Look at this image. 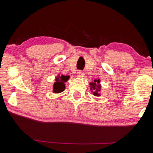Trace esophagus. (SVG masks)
Here are the masks:
<instances>
[{
	"instance_id": "esophagus-1",
	"label": "esophagus",
	"mask_w": 153,
	"mask_h": 153,
	"mask_svg": "<svg viewBox=\"0 0 153 153\" xmlns=\"http://www.w3.org/2000/svg\"><path fill=\"white\" fill-rule=\"evenodd\" d=\"M77 76L78 77H84V72L79 71L77 72Z\"/></svg>"
}]
</instances>
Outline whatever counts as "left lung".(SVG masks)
Listing matches in <instances>:
<instances>
[{
  "instance_id": "left-lung-1",
  "label": "left lung",
  "mask_w": 153,
  "mask_h": 153,
  "mask_svg": "<svg viewBox=\"0 0 153 153\" xmlns=\"http://www.w3.org/2000/svg\"><path fill=\"white\" fill-rule=\"evenodd\" d=\"M90 88L92 94L95 97H100L101 92V84H100V79L99 78L95 79L92 82H90Z\"/></svg>"
}]
</instances>
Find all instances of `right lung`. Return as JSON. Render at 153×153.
<instances>
[{"label": "right lung", "mask_w": 153, "mask_h": 153, "mask_svg": "<svg viewBox=\"0 0 153 153\" xmlns=\"http://www.w3.org/2000/svg\"><path fill=\"white\" fill-rule=\"evenodd\" d=\"M69 77H70L68 76H63V75L58 74L55 77V82L54 83L53 85V92L55 93V94H59V93L63 92L65 89V83L69 79Z\"/></svg>", "instance_id": "add662e5"}]
</instances>
